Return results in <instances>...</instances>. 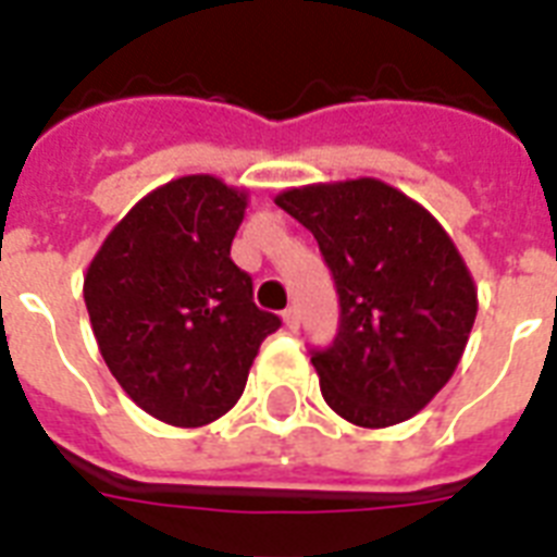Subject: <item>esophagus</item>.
<instances>
[{
  "mask_svg": "<svg viewBox=\"0 0 557 557\" xmlns=\"http://www.w3.org/2000/svg\"><path fill=\"white\" fill-rule=\"evenodd\" d=\"M282 320H284V325H287V329H290V332H296V329H299V308H287V311L282 313Z\"/></svg>",
  "mask_w": 557,
  "mask_h": 557,
  "instance_id": "34e87169",
  "label": "esophagus"
}]
</instances>
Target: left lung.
Listing matches in <instances>:
<instances>
[{"instance_id":"left-lung-1","label":"left lung","mask_w":557,"mask_h":557,"mask_svg":"<svg viewBox=\"0 0 557 557\" xmlns=\"http://www.w3.org/2000/svg\"><path fill=\"white\" fill-rule=\"evenodd\" d=\"M275 205L317 237L341 296L337 337L311 355L329 408L363 429L411 420L458 370L479 311L453 237L367 175L287 187Z\"/></svg>"}]
</instances>
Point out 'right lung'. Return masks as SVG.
Returning <instances> with one entry per match:
<instances>
[{
    "label": "right lung",
    "mask_w": 557,
    "mask_h": 557,
    "mask_svg": "<svg viewBox=\"0 0 557 557\" xmlns=\"http://www.w3.org/2000/svg\"><path fill=\"white\" fill-rule=\"evenodd\" d=\"M249 190L216 175L154 187L87 263L85 305L108 370L149 417L199 429L232 411L282 320L232 261Z\"/></svg>",
    "instance_id": "obj_1"
}]
</instances>
